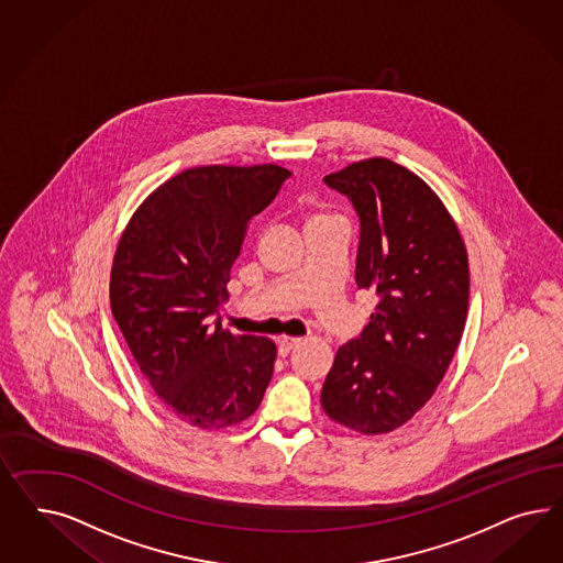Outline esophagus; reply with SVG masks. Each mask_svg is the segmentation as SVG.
<instances>
[{
  "mask_svg": "<svg viewBox=\"0 0 563 563\" xmlns=\"http://www.w3.org/2000/svg\"><path fill=\"white\" fill-rule=\"evenodd\" d=\"M301 344V339H292V336H285L278 341V355L287 357L292 349H297Z\"/></svg>",
  "mask_w": 563,
  "mask_h": 563,
  "instance_id": "34e87169",
  "label": "esophagus"
}]
</instances>
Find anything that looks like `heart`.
<instances>
[{"mask_svg": "<svg viewBox=\"0 0 563 563\" xmlns=\"http://www.w3.org/2000/svg\"><path fill=\"white\" fill-rule=\"evenodd\" d=\"M318 219H324V217H316V219H313V221H318Z\"/></svg>", "mask_w": 563, "mask_h": 563, "instance_id": "b5f03b06", "label": "heart"}]
</instances>
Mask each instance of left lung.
Returning a JSON list of instances; mask_svg holds the SVG:
<instances>
[{"label": "left lung", "instance_id": "8db88e82", "mask_svg": "<svg viewBox=\"0 0 563 563\" xmlns=\"http://www.w3.org/2000/svg\"><path fill=\"white\" fill-rule=\"evenodd\" d=\"M325 184L357 210V289L379 303L342 344L322 388L325 415L363 435L405 426L450 367L468 311V256L440 196L384 156L351 163Z\"/></svg>", "mask_w": 563, "mask_h": 563}]
</instances>
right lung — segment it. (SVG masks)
Wrapping results in <instances>:
<instances>
[{
	"mask_svg": "<svg viewBox=\"0 0 563 563\" xmlns=\"http://www.w3.org/2000/svg\"><path fill=\"white\" fill-rule=\"evenodd\" d=\"M290 170L206 165L181 170L137 206L111 266V311L163 405L189 426L219 431L256 412L276 344L224 330L231 266L247 222Z\"/></svg>",
	"mask_w": 563,
	"mask_h": 563,
	"instance_id": "1",
	"label": "right lung"
}]
</instances>
